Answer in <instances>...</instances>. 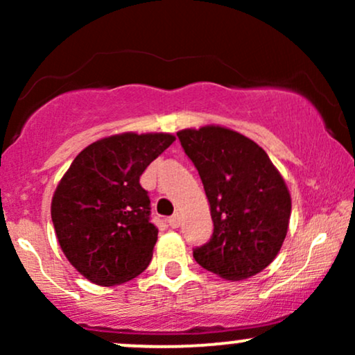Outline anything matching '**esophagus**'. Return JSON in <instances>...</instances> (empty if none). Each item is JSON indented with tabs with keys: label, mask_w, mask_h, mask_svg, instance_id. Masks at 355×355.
<instances>
[{
	"label": "esophagus",
	"mask_w": 355,
	"mask_h": 355,
	"mask_svg": "<svg viewBox=\"0 0 355 355\" xmlns=\"http://www.w3.org/2000/svg\"><path fill=\"white\" fill-rule=\"evenodd\" d=\"M168 223H170V227H172V229H178V227H180V215H178V214L172 215V217L168 218Z\"/></svg>",
	"instance_id": "1"
}]
</instances>
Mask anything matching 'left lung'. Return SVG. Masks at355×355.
Here are the masks:
<instances>
[{
    "mask_svg": "<svg viewBox=\"0 0 355 355\" xmlns=\"http://www.w3.org/2000/svg\"><path fill=\"white\" fill-rule=\"evenodd\" d=\"M177 137L198 170L214 222L193 259L227 280L259 274L287 235L292 202L284 178L255 141L234 130L211 125Z\"/></svg>",
    "mask_w": 355,
    "mask_h": 355,
    "instance_id": "1",
    "label": "left lung"
}]
</instances>
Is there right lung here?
I'll list each match as a JSON object with an SVG mask.
<instances>
[{"instance_id":"right-lung-1","label":"right lung","mask_w":355,"mask_h":355,"mask_svg":"<svg viewBox=\"0 0 355 355\" xmlns=\"http://www.w3.org/2000/svg\"><path fill=\"white\" fill-rule=\"evenodd\" d=\"M175 141L168 133H121L88 145L56 187L51 220L60 247L89 282L112 287L148 267L158 229L140 177Z\"/></svg>"}]
</instances>
